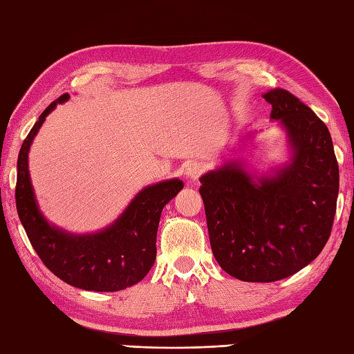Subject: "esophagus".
Here are the masks:
<instances>
[{"instance_id": "esophagus-1", "label": "esophagus", "mask_w": 354, "mask_h": 354, "mask_svg": "<svg viewBox=\"0 0 354 354\" xmlns=\"http://www.w3.org/2000/svg\"><path fill=\"white\" fill-rule=\"evenodd\" d=\"M203 171H205V168H203L202 163L191 162L185 168V176H186V178H189V180H192V182H194V180H197L200 176H202Z\"/></svg>"}]
</instances>
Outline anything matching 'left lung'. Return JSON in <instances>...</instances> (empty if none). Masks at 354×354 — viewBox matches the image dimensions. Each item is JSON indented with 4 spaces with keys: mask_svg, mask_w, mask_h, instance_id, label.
Segmentation results:
<instances>
[{
    "mask_svg": "<svg viewBox=\"0 0 354 354\" xmlns=\"http://www.w3.org/2000/svg\"><path fill=\"white\" fill-rule=\"evenodd\" d=\"M263 98L285 132L288 160L259 174L232 157L200 177L198 189L212 254L243 282L281 281L321 254L339 194V166L325 123L288 91L272 89Z\"/></svg>",
    "mask_w": 354,
    "mask_h": 354,
    "instance_id": "left-lung-1",
    "label": "left lung"
}]
</instances>
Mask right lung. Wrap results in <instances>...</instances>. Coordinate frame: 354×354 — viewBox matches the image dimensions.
Masks as SVG:
<instances>
[{"mask_svg":"<svg viewBox=\"0 0 354 354\" xmlns=\"http://www.w3.org/2000/svg\"><path fill=\"white\" fill-rule=\"evenodd\" d=\"M64 94L50 103L33 124L18 154L17 211L33 250L63 282L88 291H120L143 281L156 262L157 230L165 205L183 189L180 178L143 188L106 228L75 234L52 225L39 211L29 174V151L46 117Z\"/></svg>","mask_w":354,"mask_h":354,"instance_id":"obj_1","label":"right lung"}]
</instances>
